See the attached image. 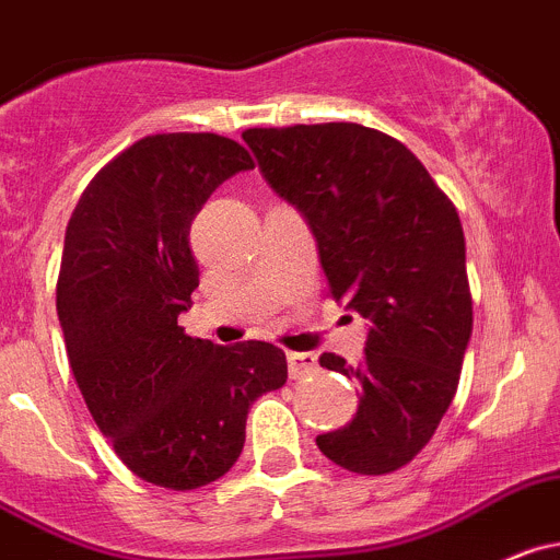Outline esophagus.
<instances>
[{"mask_svg":"<svg viewBox=\"0 0 560 560\" xmlns=\"http://www.w3.org/2000/svg\"><path fill=\"white\" fill-rule=\"evenodd\" d=\"M289 374L291 380H302V376L313 374V371L318 369V360L316 354H311V351H289Z\"/></svg>","mask_w":560,"mask_h":560,"instance_id":"34e87169","label":"esophagus"}]
</instances>
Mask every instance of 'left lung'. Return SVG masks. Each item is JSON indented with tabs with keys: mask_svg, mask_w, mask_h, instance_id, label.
<instances>
[{
	"mask_svg": "<svg viewBox=\"0 0 560 560\" xmlns=\"http://www.w3.org/2000/svg\"><path fill=\"white\" fill-rule=\"evenodd\" d=\"M266 184L305 217L329 294L369 318L360 365L318 357L360 380L357 415L316 436L360 476L412 462L454 401L472 332L465 231L445 191L407 145L357 124L247 129Z\"/></svg>",
	"mask_w": 560,
	"mask_h": 560,
	"instance_id": "left-lung-1",
	"label": "left lung"
}]
</instances>
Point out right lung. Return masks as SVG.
<instances>
[{
    "label": "right lung",
    "instance_id": "right-lung-1",
    "mask_svg": "<svg viewBox=\"0 0 560 560\" xmlns=\"http://www.w3.org/2000/svg\"><path fill=\"white\" fill-rule=\"evenodd\" d=\"M253 156L220 135H156L112 159L79 197L57 316L84 404L142 481L197 489L236 465L253 401L289 380L283 349L191 338L200 269L191 220Z\"/></svg>",
    "mask_w": 560,
    "mask_h": 560
}]
</instances>
